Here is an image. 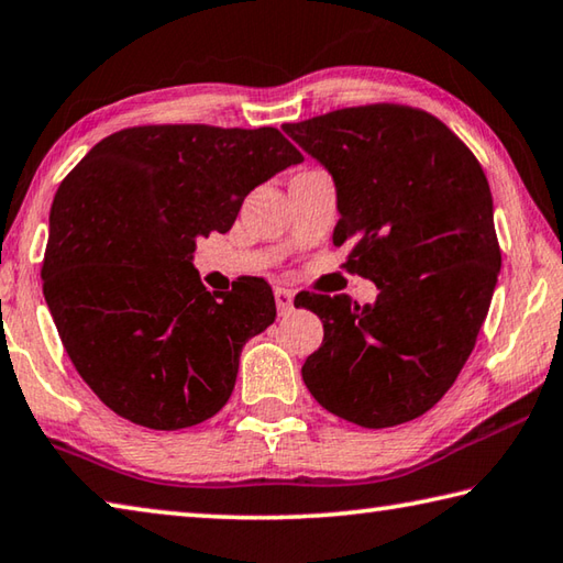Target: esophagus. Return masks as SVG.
Segmentation results:
<instances>
[{
  "instance_id": "34e87169",
  "label": "esophagus",
  "mask_w": 563,
  "mask_h": 563,
  "mask_svg": "<svg viewBox=\"0 0 563 563\" xmlns=\"http://www.w3.org/2000/svg\"><path fill=\"white\" fill-rule=\"evenodd\" d=\"M274 299H276V309H279L282 317H287V313L294 309V294L284 287H276L274 289Z\"/></svg>"
}]
</instances>
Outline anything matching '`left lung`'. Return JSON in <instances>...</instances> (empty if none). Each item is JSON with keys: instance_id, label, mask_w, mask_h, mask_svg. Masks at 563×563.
<instances>
[{"instance_id": "left-lung-1", "label": "left lung", "mask_w": 563, "mask_h": 563, "mask_svg": "<svg viewBox=\"0 0 563 563\" xmlns=\"http://www.w3.org/2000/svg\"><path fill=\"white\" fill-rule=\"evenodd\" d=\"M284 133L327 167L349 244L346 269L376 282V303L297 299L323 343L301 368L319 406L361 428L416 420L445 396L475 349L501 252L485 170L420 108H341ZM294 301V303H297Z\"/></svg>"}]
</instances>
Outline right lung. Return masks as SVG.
Returning <instances> with one entry per match:
<instances>
[{"mask_svg":"<svg viewBox=\"0 0 563 563\" xmlns=\"http://www.w3.org/2000/svg\"><path fill=\"white\" fill-rule=\"evenodd\" d=\"M303 155L276 128L135 125L96 143L48 214L44 297L68 358L115 416L180 430L230 400L242 346L276 317L264 279L207 291L195 242Z\"/></svg>","mask_w":563,"mask_h":563,"instance_id":"right-lung-1","label":"right lung"}]
</instances>
